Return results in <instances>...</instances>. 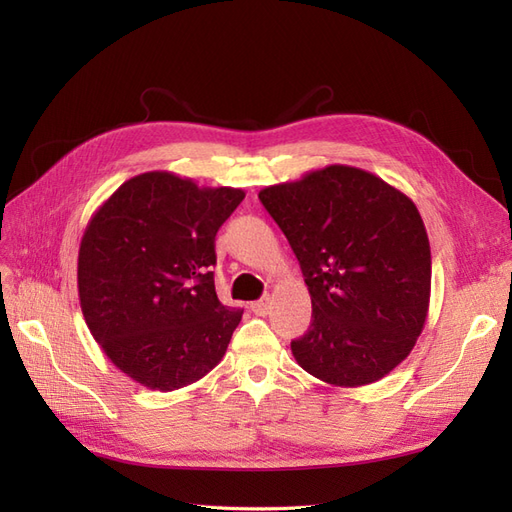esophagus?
<instances>
[{"mask_svg": "<svg viewBox=\"0 0 512 512\" xmlns=\"http://www.w3.org/2000/svg\"><path fill=\"white\" fill-rule=\"evenodd\" d=\"M250 309H252L256 316H267L269 309H271V297H262L260 301H254L250 305Z\"/></svg>", "mask_w": 512, "mask_h": 512, "instance_id": "obj_1", "label": "esophagus"}]
</instances>
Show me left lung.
Returning <instances> with one entry per match:
<instances>
[{
  "instance_id": "8db88e82",
  "label": "left lung",
  "mask_w": 512,
  "mask_h": 512,
  "mask_svg": "<svg viewBox=\"0 0 512 512\" xmlns=\"http://www.w3.org/2000/svg\"><path fill=\"white\" fill-rule=\"evenodd\" d=\"M297 256L312 324L294 359L331 386L378 382L425 327L431 250L412 198L363 168L331 164L260 190Z\"/></svg>"
}]
</instances>
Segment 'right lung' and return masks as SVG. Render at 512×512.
Returning a JSON list of instances; mask_svg holds the SVG:
<instances>
[{"instance_id":"obj_1","label":"right lung","mask_w":512,"mask_h":512,"mask_svg":"<svg viewBox=\"0 0 512 512\" xmlns=\"http://www.w3.org/2000/svg\"><path fill=\"white\" fill-rule=\"evenodd\" d=\"M245 198L166 170L136 175L91 215L79 299L104 354L151 391H177L222 361L243 309L215 294V235Z\"/></svg>"}]
</instances>
